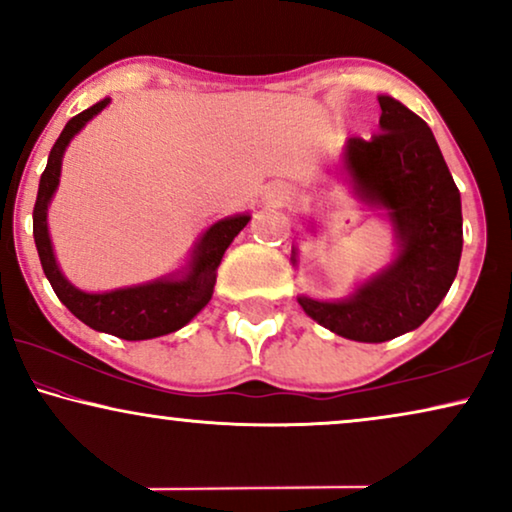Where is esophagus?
I'll return each instance as SVG.
<instances>
[{"instance_id": "esophagus-1", "label": "esophagus", "mask_w": 512, "mask_h": 512, "mask_svg": "<svg viewBox=\"0 0 512 512\" xmlns=\"http://www.w3.org/2000/svg\"><path fill=\"white\" fill-rule=\"evenodd\" d=\"M291 188L286 184H270L265 188L263 193V200L270 202V205H284V202L291 200Z\"/></svg>"}]
</instances>
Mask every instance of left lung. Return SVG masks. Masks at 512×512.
Wrapping results in <instances>:
<instances>
[{
  "label": "left lung",
  "instance_id": "left-lung-1",
  "mask_svg": "<svg viewBox=\"0 0 512 512\" xmlns=\"http://www.w3.org/2000/svg\"><path fill=\"white\" fill-rule=\"evenodd\" d=\"M380 135L352 137L345 170L363 200L389 212L396 261L340 303L300 296L314 321L342 338L384 342L415 331L447 296L457 277L461 195L429 125L394 97H380Z\"/></svg>",
  "mask_w": 512,
  "mask_h": 512
}]
</instances>
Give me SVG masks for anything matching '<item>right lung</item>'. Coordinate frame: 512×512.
<instances>
[{
  "label": "right lung",
  "mask_w": 512,
  "mask_h": 512,
  "mask_svg": "<svg viewBox=\"0 0 512 512\" xmlns=\"http://www.w3.org/2000/svg\"><path fill=\"white\" fill-rule=\"evenodd\" d=\"M107 104L109 97L93 104L90 109L81 111V114H76L65 125V130L60 132V137L55 139L51 156H48V165L39 181L37 202H34V244H37L41 268H44L55 296L62 300V305L76 319H81L83 324L95 328V331L116 335V338L123 340L160 338V335L174 333L181 326H186L212 300L216 268H219L221 258L230 247V242L235 240V235L249 223V216H230V219L214 223L202 235L198 249L193 251L188 272L181 279H158V282L130 286V289H118L109 293H86L69 284L58 270V263H55L51 237H48L46 226V209L55 188H58L62 153H65L67 144Z\"/></svg>",
  "instance_id": "obj_1"
}]
</instances>
